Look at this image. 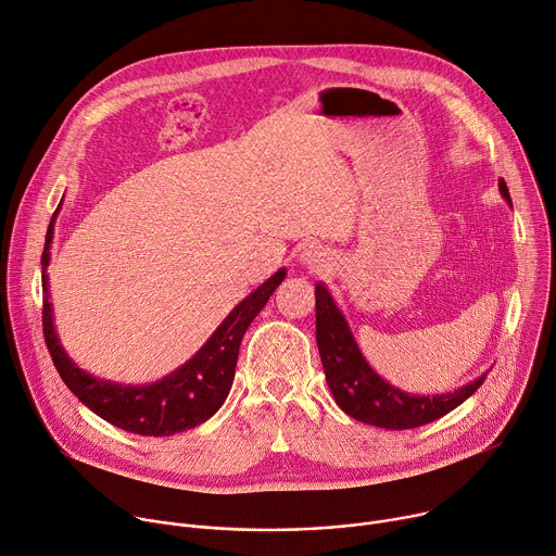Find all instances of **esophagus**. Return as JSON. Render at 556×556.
I'll return each mask as SVG.
<instances>
[{
  "instance_id": "1",
  "label": "esophagus",
  "mask_w": 556,
  "mask_h": 556,
  "mask_svg": "<svg viewBox=\"0 0 556 556\" xmlns=\"http://www.w3.org/2000/svg\"><path fill=\"white\" fill-rule=\"evenodd\" d=\"M299 262L304 264L306 268H311V270H321V268L328 266L330 257L326 255V250H321V245H313L311 243V245H306L304 250H301Z\"/></svg>"
}]
</instances>
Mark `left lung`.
Returning a JSON list of instances; mask_svg holds the SVG:
<instances>
[{"label":"left lung","instance_id":"8db88e82","mask_svg":"<svg viewBox=\"0 0 556 556\" xmlns=\"http://www.w3.org/2000/svg\"><path fill=\"white\" fill-rule=\"evenodd\" d=\"M498 192L513 206L508 186L503 179L498 181ZM315 299L317 345L326 381L337 406L352 419L386 430L419 428L462 406L485 381L488 372L459 390L432 396L399 390L370 368L343 313L324 283L315 286Z\"/></svg>","mask_w":556,"mask_h":556}]
</instances>
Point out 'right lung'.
<instances>
[{
    "mask_svg": "<svg viewBox=\"0 0 556 556\" xmlns=\"http://www.w3.org/2000/svg\"><path fill=\"white\" fill-rule=\"evenodd\" d=\"M55 217L58 213L48 226L41 255V324L48 352L53 357V364L64 383L97 417H102L104 421L132 434L170 437L175 432H184L208 421L222 408V403L230 392L243 332L268 304L275 288L286 279V268L277 270L257 290H252L243 301H239L232 313L208 337V341L184 366L155 383L124 386L92 377L90 372L81 370L66 355V350L60 343L53 324V304L48 301L50 292L46 273L50 262V241H53Z\"/></svg>",
    "mask_w": 556,
    "mask_h": 556,
    "instance_id": "obj_1",
    "label": "right lung"
}]
</instances>
